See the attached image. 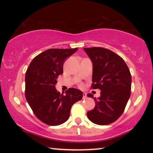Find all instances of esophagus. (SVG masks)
<instances>
[{
	"mask_svg": "<svg viewBox=\"0 0 153 153\" xmlns=\"http://www.w3.org/2000/svg\"><path fill=\"white\" fill-rule=\"evenodd\" d=\"M86 97H87L86 93H83V99H86Z\"/></svg>",
	"mask_w": 153,
	"mask_h": 153,
	"instance_id": "obj_1",
	"label": "esophagus"
}]
</instances>
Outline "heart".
<instances>
[{
  "label": "heart",
  "mask_w": 153,
  "mask_h": 153,
  "mask_svg": "<svg viewBox=\"0 0 153 153\" xmlns=\"http://www.w3.org/2000/svg\"><path fill=\"white\" fill-rule=\"evenodd\" d=\"M80 85V86H82L83 85H82V84H80V85Z\"/></svg>",
  "instance_id": "b5f03b06"
}]
</instances>
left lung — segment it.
<instances>
[{
    "label": "left lung",
    "mask_w": 153,
    "mask_h": 153,
    "mask_svg": "<svg viewBox=\"0 0 153 153\" xmlns=\"http://www.w3.org/2000/svg\"><path fill=\"white\" fill-rule=\"evenodd\" d=\"M93 65L91 88L100 89L97 100L92 94L95 106L87 113L97 125H106L118 120L124 111L131 95V76L124 60L111 50L102 47L84 48Z\"/></svg>",
    "instance_id": "1"
}]
</instances>
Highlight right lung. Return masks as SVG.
Listing matches in <instances>:
<instances>
[{"instance_id":"obj_1","label":"right lung","mask_w":153,"mask_h":153,"mask_svg":"<svg viewBox=\"0 0 153 153\" xmlns=\"http://www.w3.org/2000/svg\"><path fill=\"white\" fill-rule=\"evenodd\" d=\"M74 49H49L33 58L26 72V99L35 116L45 124L56 126L68 120L75 102L83 93L71 88L60 94L56 79L63 72L65 60L75 53Z\"/></svg>"}]
</instances>
